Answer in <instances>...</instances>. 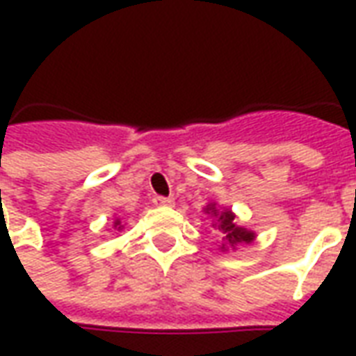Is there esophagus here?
Here are the masks:
<instances>
[{"label":"esophagus","instance_id":"34e87169","mask_svg":"<svg viewBox=\"0 0 356 356\" xmlns=\"http://www.w3.org/2000/svg\"><path fill=\"white\" fill-rule=\"evenodd\" d=\"M154 204L156 206H173L175 200L171 196H154Z\"/></svg>","mask_w":356,"mask_h":356}]
</instances>
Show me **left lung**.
<instances>
[{
    "label": "left lung",
    "instance_id": "8db88e82",
    "mask_svg": "<svg viewBox=\"0 0 356 356\" xmlns=\"http://www.w3.org/2000/svg\"><path fill=\"white\" fill-rule=\"evenodd\" d=\"M204 211L217 219L216 227L221 231V234H223V250L227 246L236 248L238 244H250V242L255 238L254 231H248L244 227L236 225V216H234L229 208L219 209L216 202H211V204H208V206L204 208Z\"/></svg>",
    "mask_w": 356,
    "mask_h": 356
}]
</instances>
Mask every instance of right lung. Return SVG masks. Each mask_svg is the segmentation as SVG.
Instances as JSON below:
<instances>
[{"label":"right lung","mask_w":356,"mask_h":356,"mask_svg":"<svg viewBox=\"0 0 356 356\" xmlns=\"http://www.w3.org/2000/svg\"><path fill=\"white\" fill-rule=\"evenodd\" d=\"M122 227H124V225H122V221H120V219H116V221H114V229H118V231H120Z\"/></svg>","instance_id":"1"}]
</instances>
